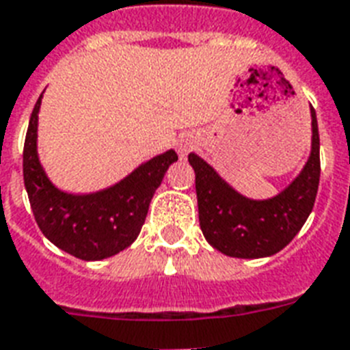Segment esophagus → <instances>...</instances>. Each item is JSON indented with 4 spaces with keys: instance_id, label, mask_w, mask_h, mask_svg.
<instances>
[{
    "instance_id": "obj_1",
    "label": "esophagus",
    "mask_w": 350,
    "mask_h": 350,
    "mask_svg": "<svg viewBox=\"0 0 350 350\" xmlns=\"http://www.w3.org/2000/svg\"><path fill=\"white\" fill-rule=\"evenodd\" d=\"M193 144H195V142H193V138H191V137H180V138H178V144H177L178 153L184 157L189 150H191V148H193Z\"/></svg>"
}]
</instances>
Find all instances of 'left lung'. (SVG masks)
Listing matches in <instances>:
<instances>
[{"mask_svg":"<svg viewBox=\"0 0 350 350\" xmlns=\"http://www.w3.org/2000/svg\"><path fill=\"white\" fill-rule=\"evenodd\" d=\"M188 161L195 172L199 223L206 241L230 257L273 256L296 237L314 208L321 173L316 111L312 109V153L307 166L273 199H246L195 153H189Z\"/></svg>","mask_w":350,"mask_h":350,"instance_id":"8db88e82","label":"left lung"}]
</instances>
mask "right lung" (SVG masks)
I'll list each match as a JSON object with an SVG mask.
<instances>
[{"mask_svg":"<svg viewBox=\"0 0 350 350\" xmlns=\"http://www.w3.org/2000/svg\"><path fill=\"white\" fill-rule=\"evenodd\" d=\"M32 109L23 146V180L38 226L67 254L98 261L122 252L137 239L155 189L178 157L173 150L151 159L113 188L91 195H71L49 183L36 153L38 111Z\"/></svg>","mask_w":350,"mask_h":350,"instance_id":"add662e5","label":"right lung"}]
</instances>
